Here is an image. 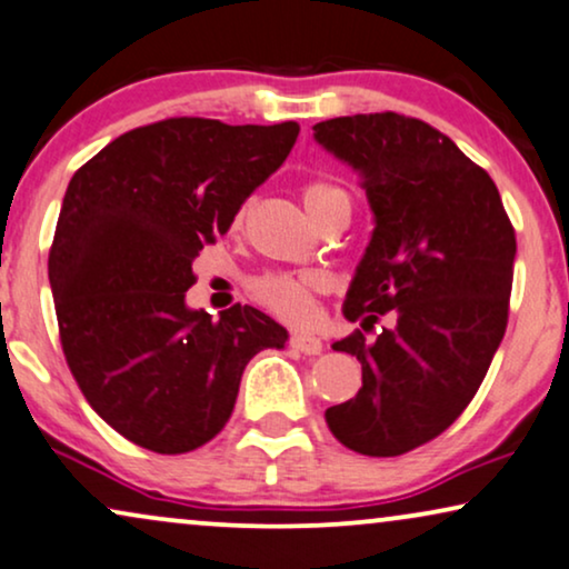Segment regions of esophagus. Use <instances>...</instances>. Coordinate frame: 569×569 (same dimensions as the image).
Listing matches in <instances>:
<instances>
[{
  "mask_svg": "<svg viewBox=\"0 0 569 569\" xmlns=\"http://www.w3.org/2000/svg\"><path fill=\"white\" fill-rule=\"evenodd\" d=\"M291 346L297 348V351L307 353V356L322 353V340L317 338V336H309V332H293V336H291Z\"/></svg>",
  "mask_w": 569,
  "mask_h": 569,
  "instance_id": "obj_1",
  "label": "esophagus"
}]
</instances>
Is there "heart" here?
Here are the masks:
<instances>
[{
    "label": "heart",
    "instance_id": "1",
    "mask_svg": "<svg viewBox=\"0 0 569 569\" xmlns=\"http://www.w3.org/2000/svg\"><path fill=\"white\" fill-rule=\"evenodd\" d=\"M305 206L315 221L328 216L332 208L348 206L346 189L330 181H309L305 187ZM325 291V278L317 272H278V276H264L254 283V297L272 315L289 322H307L315 312V297Z\"/></svg>",
    "mask_w": 569,
    "mask_h": 569
}]
</instances>
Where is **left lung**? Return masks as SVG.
<instances>
[{"label":"left lung","mask_w":569,"mask_h":569,"mask_svg":"<svg viewBox=\"0 0 569 569\" xmlns=\"http://www.w3.org/2000/svg\"><path fill=\"white\" fill-rule=\"evenodd\" d=\"M367 189L375 231L343 315L375 328L332 348L361 363V388L330 406L340 445L392 458L442 435L463 413L502 343L515 231L497 184L448 134L400 113H356L312 127Z\"/></svg>","instance_id":"obj_1"}]
</instances>
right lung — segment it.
<instances>
[{
    "instance_id": "right-lung-1",
    "label": "right lung",
    "mask_w": 569,
    "mask_h": 569,
    "mask_svg": "<svg viewBox=\"0 0 569 569\" xmlns=\"http://www.w3.org/2000/svg\"><path fill=\"white\" fill-rule=\"evenodd\" d=\"M299 138L297 121L179 117L74 171L49 252L59 338L82 396L140 448L179 456L226 427L244 367L289 340L254 307L189 309L192 262Z\"/></svg>"
}]
</instances>
